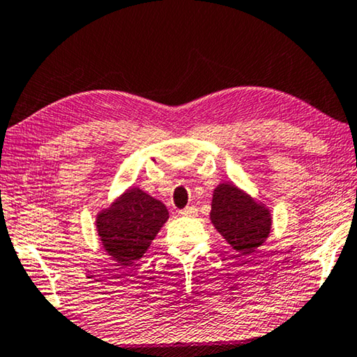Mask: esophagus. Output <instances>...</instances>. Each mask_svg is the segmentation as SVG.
Listing matches in <instances>:
<instances>
[{
  "label": "esophagus",
  "mask_w": 357,
  "mask_h": 357,
  "mask_svg": "<svg viewBox=\"0 0 357 357\" xmlns=\"http://www.w3.org/2000/svg\"><path fill=\"white\" fill-rule=\"evenodd\" d=\"M180 213H182V215H185V217H196L197 209H196V206H188V207H185L183 211H180Z\"/></svg>",
  "instance_id": "1"
}]
</instances>
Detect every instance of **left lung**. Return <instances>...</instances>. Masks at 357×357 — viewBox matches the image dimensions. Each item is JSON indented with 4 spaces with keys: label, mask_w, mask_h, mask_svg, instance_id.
I'll return each mask as SVG.
<instances>
[{
    "label": "left lung",
    "mask_w": 357,
    "mask_h": 357,
    "mask_svg": "<svg viewBox=\"0 0 357 357\" xmlns=\"http://www.w3.org/2000/svg\"><path fill=\"white\" fill-rule=\"evenodd\" d=\"M211 207L212 225L241 255L254 254L271 233V211L233 182L215 186Z\"/></svg>",
    "instance_id": "1"
}]
</instances>
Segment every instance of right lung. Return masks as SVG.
<instances>
[{
    "instance_id": "1",
    "label": "right lung",
    "mask_w": 357,
    "mask_h": 357,
    "mask_svg": "<svg viewBox=\"0 0 357 357\" xmlns=\"http://www.w3.org/2000/svg\"><path fill=\"white\" fill-rule=\"evenodd\" d=\"M167 218L160 199L130 186L97 213L96 228L107 254L126 268L145 255Z\"/></svg>"
}]
</instances>
